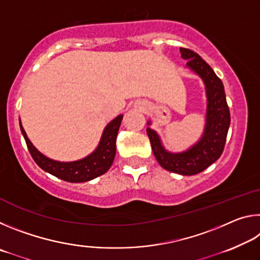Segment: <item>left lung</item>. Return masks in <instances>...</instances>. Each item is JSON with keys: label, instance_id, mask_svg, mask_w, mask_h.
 <instances>
[{"label": "left lung", "instance_id": "obj_1", "mask_svg": "<svg viewBox=\"0 0 260 260\" xmlns=\"http://www.w3.org/2000/svg\"><path fill=\"white\" fill-rule=\"evenodd\" d=\"M180 51L182 58L187 59V67L199 74L205 83L208 110L204 134L195 146L181 153L167 152L161 147L156 132L149 127L147 134L153 155L162 169L182 175H193L208 169L221 156L231 124V113L222 81L210 65L195 51L187 48H180ZM148 125H150V121Z\"/></svg>", "mask_w": 260, "mask_h": 260}]
</instances>
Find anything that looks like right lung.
<instances>
[{"label": "right lung", "instance_id": "obj_1", "mask_svg": "<svg viewBox=\"0 0 260 260\" xmlns=\"http://www.w3.org/2000/svg\"><path fill=\"white\" fill-rule=\"evenodd\" d=\"M121 119L122 116L120 114L105 127L99 147L91 155L81 160L72 162L56 161L43 156L30 143L21 124L20 129L30 156L43 171L68 182H86L104 174L111 167L114 156H116V140Z\"/></svg>", "mask_w": 260, "mask_h": 260}]
</instances>
